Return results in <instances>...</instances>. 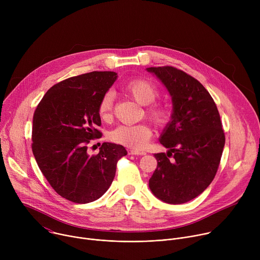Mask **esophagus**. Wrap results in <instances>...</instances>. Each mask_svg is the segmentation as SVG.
<instances>
[{
	"label": "esophagus",
	"mask_w": 260,
	"mask_h": 260,
	"mask_svg": "<svg viewBox=\"0 0 260 260\" xmlns=\"http://www.w3.org/2000/svg\"><path fill=\"white\" fill-rule=\"evenodd\" d=\"M127 154H128V155H144L145 153H144V152H140V151H137V150L128 149V150H127Z\"/></svg>",
	"instance_id": "34e87169"
}]
</instances>
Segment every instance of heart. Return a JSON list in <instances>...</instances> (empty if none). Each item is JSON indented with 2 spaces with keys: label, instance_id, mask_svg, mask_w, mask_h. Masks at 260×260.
I'll return each instance as SVG.
<instances>
[{
  "label": "heart",
  "instance_id": "obj_1",
  "mask_svg": "<svg viewBox=\"0 0 260 260\" xmlns=\"http://www.w3.org/2000/svg\"><path fill=\"white\" fill-rule=\"evenodd\" d=\"M125 91L139 104L147 106L152 104L158 96L159 91L156 85L146 79H134L124 85ZM114 95L111 91L103 94L98 106V114L101 119L108 120L112 114ZM146 115L157 125L168 123L171 111L167 106L160 104L150 105L146 110ZM151 128L145 123L135 125H119L110 133V140L133 150H141L151 138Z\"/></svg>",
  "mask_w": 260,
  "mask_h": 260
}]
</instances>
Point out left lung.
Listing matches in <instances>:
<instances>
[{
	"mask_svg": "<svg viewBox=\"0 0 260 260\" xmlns=\"http://www.w3.org/2000/svg\"><path fill=\"white\" fill-rule=\"evenodd\" d=\"M147 71L161 81L173 102L172 119L159 139L169 151L154 154L157 168L149 188L165 203H187L209 186L217 173L225 144L220 115L209 91L188 74L171 66Z\"/></svg>",
	"mask_w": 260,
	"mask_h": 260,
	"instance_id": "1",
	"label": "left lung"
}]
</instances>
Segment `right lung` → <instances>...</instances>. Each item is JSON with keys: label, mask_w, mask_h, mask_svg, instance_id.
Returning <instances> with one entry per match:
<instances>
[{"label": "right lung", "mask_w": 260, "mask_h": 260, "mask_svg": "<svg viewBox=\"0 0 260 260\" xmlns=\"http://www.w3.org/2000/svg\"><path fill=\"white\" fill-rule=\"evenodd\" d=\"M117 79L115 72H90L53 85L32 118L31 149L50 186L77 204L100 199L112 184L117 161L127 154L122 145L105 142L95 155L87 146L102 133L98 106Z\"/></svg>", "instance_id": "right-lung-1"}]
</instances>
